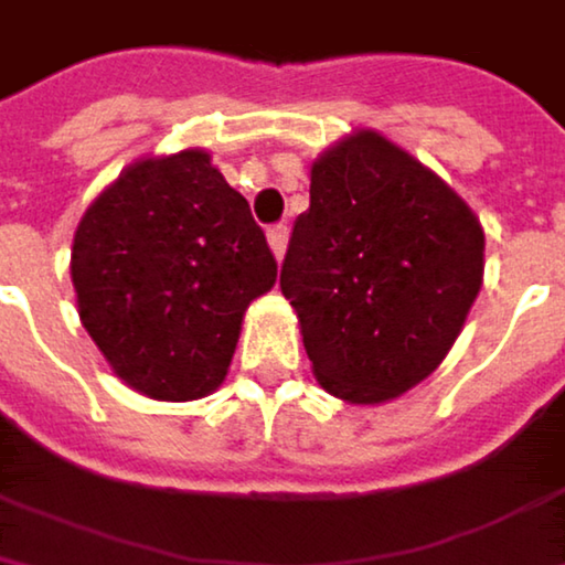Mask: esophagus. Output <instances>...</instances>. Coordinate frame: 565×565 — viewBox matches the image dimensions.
<instances>
[{"label":"esophagus","mask_w":565,"mask_h":565,"mask_svg":"<svg viewBox=\"0 0 565 565\" xmlns=\"http://www.w3.org/2000/svg\"><path fill=\"white\" fill-rule=\"evenodd\" d=\"M267 244H270L277 260L285 257V250H288V224H270L267 227Z\"/></svg>","instance_id":"obj_1"}]
</instances>
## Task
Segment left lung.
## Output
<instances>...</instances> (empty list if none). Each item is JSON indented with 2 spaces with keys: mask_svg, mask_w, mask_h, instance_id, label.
<instances>
[{
  "mask_svg": "<svg viewBox=\"0 0 565 565\" xmlns=\"http://www.w3.org/2000/svg\"><path fill=\"white\" fill-rule=\"evenodd\" d=\"M483 285V227L467 201L377 131L311 168L280 291L321 387L351 404L407 394L454 348Z\"/></svg>",
  "mask_w": 565,
  "mask_h": 565,
  "instance_id": "left-lung-1",
  "label": "left lung"
}]
</instances>
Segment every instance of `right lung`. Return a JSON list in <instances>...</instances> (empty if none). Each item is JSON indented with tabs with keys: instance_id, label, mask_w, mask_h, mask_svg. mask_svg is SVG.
Instances as JSON below:
<instances>
[{
	"instance_id": "obj_1",
	"label": "right lung",
	"mask_w": 565,
	"mask_h": 565,
	"mask_svg": "<svg viewBox=\"0 0 565 565\" xmlns=\"http://www.w3.org/2000/svg\"><path fill=\"white\" fill-rule=\"evenodd\" d=\"M277 260L211 154L135 161L82 214L72 241L78 318L111 371L154 401L211 394L244 311Z\"/></svg>"
}]
</instances>
